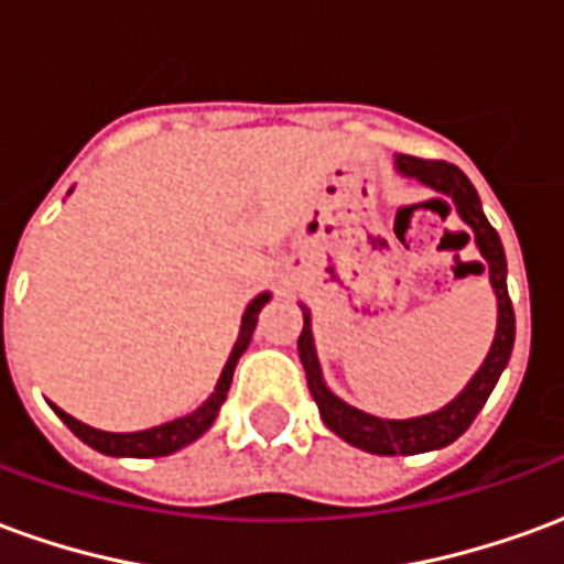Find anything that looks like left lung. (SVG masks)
Here are the masks:
<instances>
[{
    "mask_svg": "<svg viewBox=\"0 0 564 564\" xmlns=\"http://www.w3.org/2000/svg\"><path fill=\"white\" fill-rule=\"evenodd\" d=\"M395 169L404 177H416L420 184L432 186L435 193L447 196L456 205V214L471 226L474 245L480 250V257L486 259V265H480V269H489V283H492L498 299L496 338H492V347L486 354L484 366L477 368V375L468 380V387L435 414L414 416V420H383V416L366 414L354 404H347L326 387L317 359V347H314V332H311V311L305 305H302L305 329L299 335V356H302V366H305L307 390L317 402L323 423L329 425L335 435L344 437L354 447L366 449V453H378V456H395V453L414 456V453L447 447L474 423V416L480 414V408L489 399V392L496 390L498 378L508 366L517 326H513V305H510L508 295L505 247H501V238H498L496 229L486 220L477 189L465 177V172H459L456 165H449L444 160H420V156H408V153L395 156Z\"/></svg>",
    "mask_w": 564,
    "mask_h": 564,
    "instance_id": "left-lung-1",
    "label": "left lung"
}]
</instances>
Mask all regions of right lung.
I'll use <instances>...</instances> for the list:
<instances>
[{
    "label": "right lung",
    "instance_id": "add662e5",
    "mask_svg": "<svg viewBox=\"0 0 564 564\" xmlns=\"http://www.w3.org/2000/svg\"><path fill=\"white\" fill-rule=\"evenodd\" d=\"M271 293H259L250 305H247L245 317H241V332H238V341H235L232 354L223 366V375L217 380V387L210 392V399L202 408H196L193 414L181 416V420H172V423L153 425V429H144V432H102V429H93V425L80 423L75 416H68L66 411H59L54 404V411L59 414V420L75 432V435L90 444L93 449H99L105 456H132V459H153V456H169L174 449L193 444L196 437H202L210 429V423L220 414V404L226 402V392L232 387V375L238 359L247 350V344L253 338V329H257V317L262 305L269 302Z\"/></svg>",
    "mask_w": 564,
    "mask_h": 564
}]
</instances>
